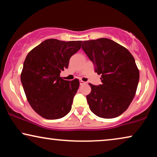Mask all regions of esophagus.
<instances>
[{
	"instance_id": "34e87169",
	"label": "esophagus",
	"mask_w": 157,
	"mask_h": 157,
	"mask_svg": "<svg viewBox=\"0 0 157 157\" xmlns=\"http://www.w3.org/2000/svg\"><path fill=\"white\" fill-rule=\"evenodd\" d=\"M80 85H84V84H86V82H84V81H82V80H80Z\"/></svg>"
}]
</instances>
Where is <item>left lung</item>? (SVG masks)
Segmentation results:
<instances>
[{"label":"left lung","instance_id":"1","mask_svg":"<svg viewBox=\"0 0 157 157\" xmlns=\"http://www.w3.org/2000/svg\"><path fill=\"white\" fill-rule=\"evenodd\" d=\"M82 48L95 72L101 75V85L89 84L90 109L100 118L119 116L130 105L137 90L139 70L134 58L126 48L106 38L82 41Z\"/></svg>","mask_w":157,"mask_h":157}]
</instances>
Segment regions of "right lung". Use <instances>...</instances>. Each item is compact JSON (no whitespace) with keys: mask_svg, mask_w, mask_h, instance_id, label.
<instances>
[{"mask_svg":"<svg viewBox=\"0 0 157 157\" xmlns=\"http://www.w3.org/2000/svg\"><path fill=\"white\" fill-rule=\"evenodd\" d=\"M81 43L49 39L27 54L21 80L29 103L44 118L59 119L70 111L80 82L78 79L64 80L60 72L68 67Z\"/></svg>","mask_w":157,"mask_h":157,"instance_id":"1","label":"right lung"}]
</instances>
